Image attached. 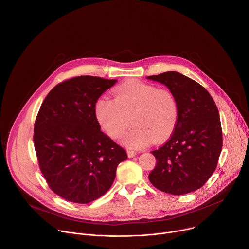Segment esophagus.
Returning a JSON list of instances; mask_svg holds the SVG:
<instances>
[{"label":"esophagus","instance_id":"obj_1","mask_svg":"<svg viewBox=\"0 0 249 249\" xmlns=\"http://www.w3.org/2000/svg\"><path fill=\"white\" fill-rule=\"evenodd\" d=\"M127 155H128L129 158H133V157H135L137 154H136V152H134V151L128 150V151H127Z\"/></svg>","mask_w":249,"mask_h":249}]
</instances>
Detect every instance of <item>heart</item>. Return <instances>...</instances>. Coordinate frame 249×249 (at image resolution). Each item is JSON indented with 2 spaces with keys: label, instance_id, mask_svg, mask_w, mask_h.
<instances>
[{
  "label": "heart",
  "instance_id": "heart-1",
  "mask_svg": "<svg viewBox=\"0 0 249 249\" xmlns=\"http://www.w3.org/2000/svg\"><path fill=\"white\" fill-rule=\"evenodd\" d=\"M95 115L113 139L122 136L131 117L133 126L122 143L137 150L146 147L152 140L160 142L172 133L178 119V105L169 89L131 81L114 89V99L100 97L95 103Z\"/></svg>",
  "mask_w": 249,
  "mask_h": 249
}]
</instances>
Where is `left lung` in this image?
Here are the masks:
<instances>
[{
  "label": "left lung",
  "instance_id": "left-lung-1",
  "mask_svg": "<svg viewBox=\"0 0 249 249\" xmlns=\"http://www.w3.org/2000/svg\"><path fill=\"white\" fill-rule=\"evenodd\" d=\"M147 79L164 85L178 105V119L170 139L152 152L157 164L149 179L165 193L193 192L216 170L222 152L223 133L217 105L205 88L174 71Z\"/></svg>",
  "mask_w": 249,
  "mask_h": 249
}]
</instances>
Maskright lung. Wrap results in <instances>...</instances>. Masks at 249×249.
Returning <instances> with one entry per match:
<instances>
[{"mask_svg": "<svg viewBox=\"0 0 249 249\" xmlns=\"http://www.w3.org/2000/svg\"><path fill=\"white\" fill-rule=\"evenodd\" d=\"M117 80L81 76L50 90L34 124L33 142L49 187L63 199L87 204L111 187L126 151L100 131L99 96Z\"/></svg>", "mask_w": 249, "mask_h": 249, "instance_id": "obj_1", "label": "right lung"}]
</instances>
